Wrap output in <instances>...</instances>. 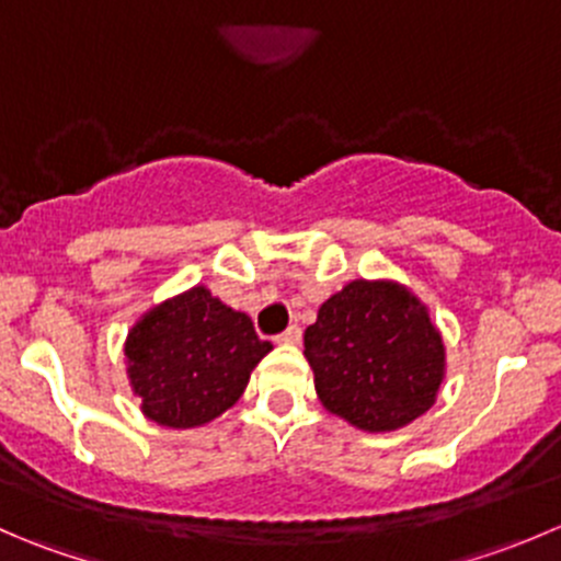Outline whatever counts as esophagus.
Masks as SVG:
<instances>
[{
  "label": "esophagus",
  "instance_id": "34e87169",
  "mask_svg": "<svg viewBox=\"0 0 561 561\" xmlns=\"http://www.w3.org/2000/svg\"><path fill=\"white\" fill-rule=\"evenodd\" d=\"M276 342H282V345H298L301 342V325H287L282 334H276Z\"/></svg>",
  "mask_w": 561,
  "mask_h": 561
}]
</instances>
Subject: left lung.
Masks as SVG:
<instances>
[{"label":"left lung","instance_id":"obj_1","mask_svg":"<svg viewBox=\"0 0 561 561\" xmlns=\"http://www.w3.org/2000/svg\"><path fill=\"white\" fill-rule=\"evenodd\" d=\"M320 402L369 433L427 411L444 378L442 334L427 309L389 282H351L304 331Z\"/></svg>","mask_w":561,"mask_h":561}]
</instances>
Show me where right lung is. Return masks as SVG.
<instances>
[{"label":"right lung","mask_w":561,"mask_h":561,"mask_svg":"<svg viewBox=\"0 0 561 561\" xmlns=\"http://www.w3.org/2000/svg\"><path fill=\"white\" fill-rule=\"evenodd\" d=\"M271 351L249 314L205 287L145 314L125 342L130 386L145 416L167 427H197L225 413Z\"/></svg>","instance_id":"1"}]
</instances>
